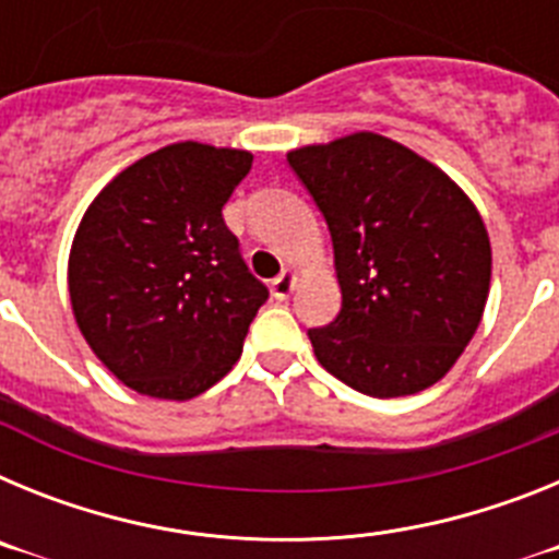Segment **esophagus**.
I'll use <instances>...</instances> for the list:
<instances>
[{
  "label": "esophagus",
  "instance_id": "esophagus-1",
  "mask_svg": "<svg viewBox=\"0 0 559 559\" xmlns=\"http://www.w3.org/2000/svg\"><path fill=\"white\" fill-rule=\"evenodd\" d=\"M294 283H296L294 271H283V274L271 280V294H274L276 299H288L290 290H294Z\"/></svg>",
  "mask_w": 559,
  "mask_h": 559
}]
</instances>
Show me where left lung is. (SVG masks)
<instances>
[{"instance_id": "8db88e82", "label": "left lung", "mask_w": 559, "mask_h": 559, "mask_svg": "<svg viewBox=\"0 0 559 559\" xmlns=\"http://www.w3.org/2000/svg\"><path fill=\"white\" fill-rule=\"evenodd\" d=\"M330 229L341 310L310 328L330 374L369 397L433 386L490 294V237L445 173L378 133L288 153Z\"/></svg>"}]
</instances>
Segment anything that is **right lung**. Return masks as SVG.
<instances>
[{
	"label": "right lung",
	"mask_w": 559,
	"mask_h": 559,
	"mask_svg": "<svg viewBox=\"0 0 559 559\" xmlns=\"http://www.w3.org/2000/svg\"><path fill=\"white\" fill-rule=\"evenodd\" d=\"M249 151L176 142L108 181L69 254V296L97 358L133 392L190 400L243 353L269 288L224 224Z\"/></svg>",
	"instance_id": "add662e5"
}]
</instances>
